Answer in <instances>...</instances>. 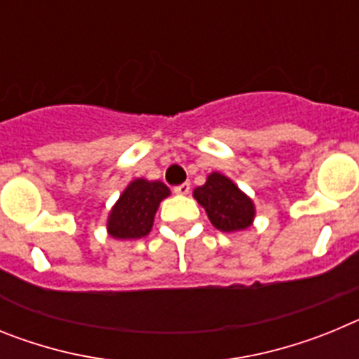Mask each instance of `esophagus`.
<instances>
[{
  "label": "esophagus",
  "mask_w": 359,
  "mask_h": 359,
  "mask_svg": "<svg viewBox=\"0 0 359 359\" xmlns=\"http://www.w3.org/2000/svg\"><path fill=\"white\" fill-rule=\"evenodd\" d=\"M174 192H176V194H180V196H187L190 192V183L185 182V183H182V185L174 187Z\"/></svg>",
  "instance_id": "esophagus-1"
}]
</instances>
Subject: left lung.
Listing matches in <instances>:
<instances>
[{"mask_svg":"<svg viewBox=\"0 0 359 359\" xmlns=\"http://www.w3.org/2000/svg\"><path fill=\"white\" fill-rule=\"evenodd\" d=\"M194 198L217 230L241 231L252 226L255 205L230 177L219 172L208 174L207 183L194 190Z\"/></svg>","mask_w":359,"mask_h":359,"instance_id":"1","label":"left lung"}]
</instances>
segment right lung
Returning <instances> with one entry per match:
<instances>
[{
    "mask_svg": "<svg viewBox=\"0 0 359 359\" xmlns=\"http://www.w3.org/2000/svg\"><path fill=\"white\" fill-rule=\"evenodd\" d=\"M170 194L161 182H147L144 177L133 180L107 217V233L113 239H142L151 231L160 203Z\"/></svg>",
    "mask_w": 359,
    "mask_h": 359,
    "instance_id": "right-lung-1",
    "label": "right lung"
}]
</instances>
